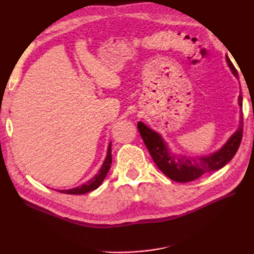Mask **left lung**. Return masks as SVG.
Returning <instances> with one entry per match:
<instances>
[{
	"mask_svg": "<svg viewBox=\"0 0 254 254\" xmlns=\"http://www.w3.org/2000/svg\"><path fill=\"white\" fill-rule=\"evenodd\" d=\"M226 60L233 75L238 78L239 74L236 68L232 64L230 58H226ZM239 105L242 107V95L239 96ZM137 128H139L145 147L149 150L158 168L174 182L189 183L198 179L200 176L205 174L213 173V171L223 168L227 162L232 160V158L238 151L241 141H242L243 113H241L238 130L233 133L229 141L218 151L203 157L187 158L176 156V154L169 152V149L167 148L166 142L162 140L159 133L149 128L142 122L137 123Z\"/></svg>",
	"mask_w": 254,
	"mask_h": 254,
	"instance_id": "left-lung-1",
	"label": "left lung"
}]
</instances>
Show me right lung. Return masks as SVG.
Instances as JSON below:
<instances>
[{
	"label": "right lung",
	"instance_id": "add662e5",
	"mask_svg": "<svg viewBox=\"0 0 254 254\" xmlns=\"http://www.w3.org/2000/svg\"><path fill=\"white\" fill-rule=\"evenodd\" d=\"M112 143L109 144V149H107V156L105 158V161L103 163L102 168L100 169V171L94 176V177L88 180L87 183H85L84 185H81L79 187L72 188V189H67V190H58L63 194H70V195H83L86 194V192L92 191L94 189L98 188V186L103 183V180L105 179L107 173L111 168L112 165Z\"/></svg>",
	"mask_w": 254,
	"mask_h": 254
}]
</instances>
